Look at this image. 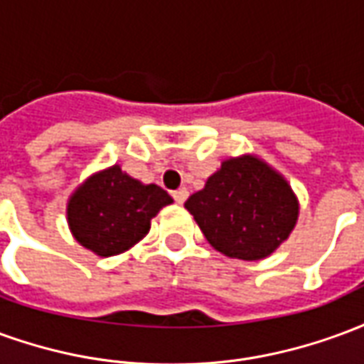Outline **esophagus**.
I'll return each mask as SVG.
<instances>
[{"label":"esophagus","instance_id":"34e87169","mask_svg":"<svg viewBox=\"0 0 364 364\" xmlns=\"http://www.w3.org/2000/svg\"><path fill=\"white\" fill-rule=\"evenodd\" d=\"M187 197H189V191H187V189H177V191H173L175 203H179V205H183V203L187 200Z\"/></svg>","mask_w":364,"mask_h":364}]
</instances>
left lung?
<instances>
[{"mask_svg":"<svg viewBox=\"0 0 364 364\" xmlns=\"http://www.w3.org/2000/svg\"><path fill=\"white\" fill-rule=\"evenodd\" d=\"M185 208L214 250L244 261L271 255L298 218L289 183L253 156L226 159Z\"/></svg>","mask_w":364,"mask_h":364,"instance_id":"8db88e82","label":"left lung"}]
</instances>
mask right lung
<instances>
[{
  "mask_svg": "<svg viewBox=\"0 0 364 364\" xmlns=\"http://www.w3.org/2000/svg\"><path fill=\"white\" fill-rule=\"evenodd\" d=\"M173 200L158 185H142L112 166L93 175L68 203L74 237L101 257L127 252L140 242L159 208Z\"/></svg>",
  "mask_w": 364,
  "mask_h": 364,
  "instance_id": "obj_1",
  "label": "right lung"
}]
</instances>
